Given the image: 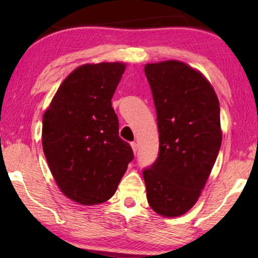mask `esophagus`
Listing matches in <instances>:
<instances>
[{"mask_svg":"<svg viewBox=\"0 0 258 258\" xmlns=\"http://www.w3.org/2000/svg\"><path fill=\"white\" fill-rule=\"evenodd\" d=\"M130 146H132V148H133L134 154H136L137 150H139V146H137V143L136 142H132V143H130Z\"/></svg>","mask_w":258,"mask_h":258,"instance_id":"esophagus-1","label":"esophagus"}]
</instances>
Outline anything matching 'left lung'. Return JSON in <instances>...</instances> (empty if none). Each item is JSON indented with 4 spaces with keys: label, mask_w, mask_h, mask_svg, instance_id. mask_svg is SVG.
<instances>
[{
    "label": "left lung",
    "mask_w": 258,
    "mask_h": 258,
    "mask_svg": "<svg viewBox=\"0 0 258 258\" xmlns=\"http://www.w3.org/2000/svg\"><path fill=\"white\" fill-rule=\"evenodd\" d=\"M160 133L157 160L143 170L151 209L176 217L191 209L206 185L222 143L220 102L197 70L170 61L144 67Z\"/></svg>",
    "instance_id": "left-lung-1"
}]
</instances>
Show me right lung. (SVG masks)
<instances>
[{
  "instance_id": "obj_1",
  "label": "right lung",
  "mask_w": 258,
  "mask_h": 258,
  "mask_svg": "<svg viewBox=\"0 0 258 258\" xmlns=\"http://www.w3.org/2000/svg\"><path fill=\"white\" fill-rule=\"evenodd\" d=\"M124 70L122 62L79 67L43 115L42 146L51 174L63 195L82 206L110 199L134 158L111 107Z\"/></svg>"
}]
</instances>
